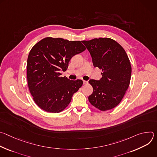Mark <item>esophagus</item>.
<instances>
[{"label": "esophagus", "instance_id": "34e87169", "mask_svg": "<svg viewBox=\"0 0 157 157\" xmlns=\"http://www.w3.org/2000/svg\"><path fill=\"white\" fill-rule=\"evenodd\" d=\"M88 83V81H84V80H83V84H87Z\"/></svg>", "mask_w": 157, "mask_h": 157}]
</instances>
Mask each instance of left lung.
<instances>
[{
  "instance_id": "left-lung-1",
  "label": "left lung",
  "mask_w": 157,
  "mask_h": 157,
  "mask_svg": "<svg viewBox=\"0 0 157 157\" xmlns=\"http://www.w3.org/2000/svg\"><path fill=\"white\" fill-rule=\"evenodd\" d=\"M82 42L91 54L94 66L102 70L100 80L89 81L93 87L89 101L100 110L113 109L121 102L129 86L132 68L128 56L120 44L109 38Z\"/></svg>"
}]
</instances>
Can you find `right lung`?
<instances>
[{"label":"right lung","mask_w":157,"mask_h":157,"mask_svg":"<svg viewBox=\"0 0 157 157\" xmlns=\"http://www.w3.org/2000/svg\"><path fill=\"white\" fill-rule=\"evenodd\" d=\"M86 50L80 41L47 37L31 49L27 65V81L33 101L41 109L58 113L70 103L82 81L61 77L71 58Z\"/></svg>","instance_id":"right-lung-1"}]
</instances>
